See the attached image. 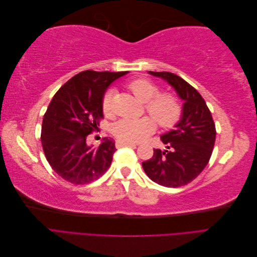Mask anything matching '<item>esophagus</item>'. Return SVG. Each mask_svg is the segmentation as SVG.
I'll list each match as a JSON object with an SVG mask.
<instances>
[{
    "label": "esophagus",
    "instance_id": "1",
    "mask_svg": "<svg viewBox=\"0 0 257 257\" xmlns=\"http://www.w3.org/2000/svg\"><path fill=\"white\" fill-rule=\"evenodd\" d=\"M136 145L134 143H124V142H120L118 141L115 143V147L116 148H122V147H135Z\"/></svg>",
    "mask_w": 257,
    "mask_h": 257
}]
</instances>
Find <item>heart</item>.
I'll return each mask as SVG.
<instances>
[{
  "label": "heart",
  "mask_w": 257,
  "mask_h": 257,
  "mask_svg": "<svg viewBox=\"0 0 257 257\" xmlns=\"http://www.w3.org/2000/svg\"><path fill=\"white\" fill-rule=\"evenodd\" d=\"M127 89L145 103L147 112L153 116L162 127H172L180 120L182 105L180 99L172 92H160V88L153 81L146 78H137L127 84ZM112 89L108 90L102 99V109L106 116H112L113 110ZM153 117V118H154ZM151 116L141 119H121L112 127L113 136L120 142L139 143L151 135L157 124Z\"/></svg>",
  "instance_id": "obj_1"
}]
</instances>
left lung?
Here are the masks:
<instances>
[{"mask_svg":"<svg viewBox=\"0 0 257 257\" xmlns=\"http://www.w3.org/2000/svg\"><path fill=\"white\" fill-rule=\"evenodd\" d=\"M149 73L173 85L184 104L176 128L161 137L167 150L154 149L143 167L155 183L179 188L192 182L207 166L215 143V124L205 99L190 83L173 73Z\"/></svg>","mask_w":257,"mask_h":257,"instance_id":"left-lung-1","label":"left lung"}]
</instances>
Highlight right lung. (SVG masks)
Here are the masks:
<instances>
[{"instance_id":"add662e5","label":"right lung","mask_w":257,"mask_h":257,"mask_svg":"<svg viewBox=\"0 0 257 257\" xmlns=\"http://www.w3.org/2000/svg\"><path fill=\"white\" fill-rule=\"evenodd\" d=\"M125 74L83 71L62 85L51 99L43 119L42 146L49 165L65 181L90 183L110 167L116 150L111 139L105 138L98 147L87 142L104 118L105 90Z\"/></svg>"}]
</instances>
